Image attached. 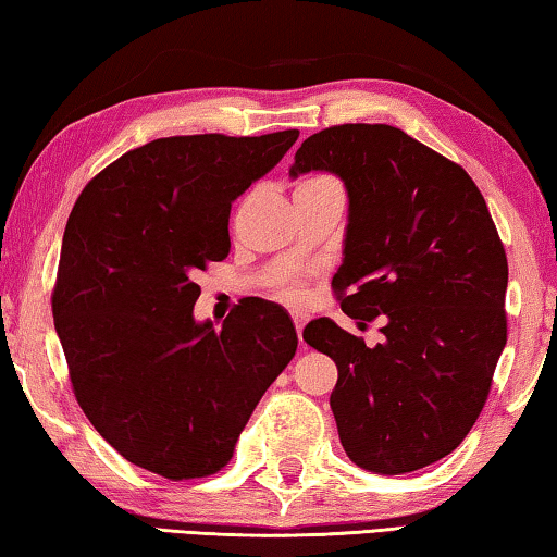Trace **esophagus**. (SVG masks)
<instances>
[{
    "mask_svg": "<svg viewBox=\"0 0 557 557\" xmlns=\"http://www.w3.org/2000/svg\"><path fill=\"white\" fill-rule=\"evenodd\" d=\"M306 321H308L306 313H300V311L294 313V325H296V333H298V341L300 343H304V325H306Z\"/></svg>",
    "mask_w": 557,
    "mask_h": 557,
    "instance_id": "34e87169",
    "label": "esophagus"
}]
</instances>
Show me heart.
<instances>
[{"mask_svg":"<svg viewBox=\"0 0 557 557\" xmlns=\"http://www.w3.org/2000/svg\"><path fill=\"white\" fill-rule=\"evenodd\" d=\"M323 182H333V177H327V175H311V177L300 180L298 187H313V185H323ZM298 187H296V189H298ZM276 294H278L281 298L296 300V298H300V294H304V281H300V276H288V278L281 281L278 288H276Z\"/></svg>","mask_w":557,"mask_h":557,"instance_id":"heart-1","label":"heart"}]
</instances>
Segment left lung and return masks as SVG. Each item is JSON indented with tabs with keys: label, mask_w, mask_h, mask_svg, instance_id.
<instances>
[{
	"label": "left lung",
	"mask_w": 557,
	"mask_h": 557,
	"mask_svg": "<svg viewBox=\"0 0 557 557\" xmlns=\"http://www.w3.org/2000/svg\"><path fill=\"white\" fill-rule=\"evenodd\" d=\"M327 170L348 187L345 259L333 276L362 338L327 318L304 341L338 364L331 409L358 467L407 473L444 459L484 409L508 338V261L469 172L385 123L331 125L290 175Z\"/></svg>",
	"instance_id": "obj_1"
}]
</instances>
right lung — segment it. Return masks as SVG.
<instances>
[{
    "label": "right lung",
    "instance_id": "right-lung-1",
    "mask_svg": "<svg viewBox=\"0 0 557 557\" xmlns=\"http://www.w3.org/2000/svg\"><path fill=\"white\" fill-rule=\"evenodd\" d=\"M298 131L172 135L88 182L63 232L51 311L76 403L135 467L170 481L222 471L263 392L294 360L284 308L239 300L195 323L197 273L230 253V209Z\"/></svg>",
    "mask_w": 557,
    "mask_h": 557
}]
</instances>
